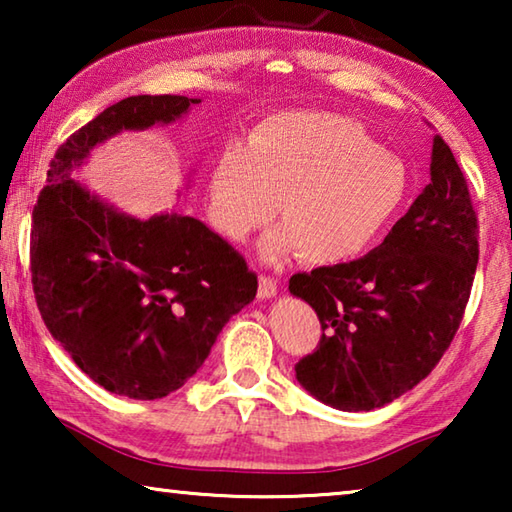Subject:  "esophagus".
<instances>
[{
	"label": "esophagus",
	"instance_id": "obj_1",
	"mask_svg": "<svg viewBox=\"0 0 512 512\" xmlns=\"http://www.w3.org/2000/svg\"><path fill=\"white\" fill-rule=\"evenodd\" d=\"M277 293V282L273 280L271 275H259V291H257V296L262 298V300H266V298H273Z\"/></svg>",
	"mask_w": 512,
	"mask_h": 512
}]
</instances>
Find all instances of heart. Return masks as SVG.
I'll list each match as a JSON object with an SVG mask.
<instances>
[{"label":"heart","mask_w":512,"mask_h":512,"mask_svg":"<svg viewBox=\"0 0 512 512\" xmlns=\"http://www.w3.org/2000/svg\"><path fill=\"white\" fill-rule=\"evenodd\" d=\"M409 176L395 153L332 112H275L250 128L246 146L230 144L214 162L207 216L230 241L273 219L284 225L264 239L277 259L302 253L311 264L359 257L400 214Z\"/></svg>","instance_id":"1"}]
</instances>
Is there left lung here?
<instances>
[{
  "label": "left lung",
  "mask_w": 512,
  "mask_h": 512,
  "mask_svg": "<svg viewBox=\"0 0 512 512\" xmlns=\"http://www.w3.org/2000/svg\"><path fill=\"white\" fill-rule=\"evenodd\" d=\"M479 262V219L461 167L433 137L431 183L366 257L289 280L323 336L296 379L323 404L372 411L411 391L461 325Z\"/></svg>",
  "instance_id": "1"
}]
</instances>
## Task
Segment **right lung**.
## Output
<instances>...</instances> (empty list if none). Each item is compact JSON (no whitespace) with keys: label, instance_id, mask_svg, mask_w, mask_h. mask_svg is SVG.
<instances>
[{"label":"right lung","instance_id":"right-lung-1","mask_svg":"<svg viewBox=\"0 0 512 512\" xmlns=\"http://www.w3.org/2000/svg\"><path fill=\"white\" fill-rule=\"evenodd\" d=\"M192 103L140 94L112 103L58 146L31 221L40 316L85 375L110 393L158 400L203 366L216 336L257 293V275L194 216L133 219L72 178L121 131L171 124Z\"/></svg>","mask_w":512,"mask_h":512}]
</instances>
